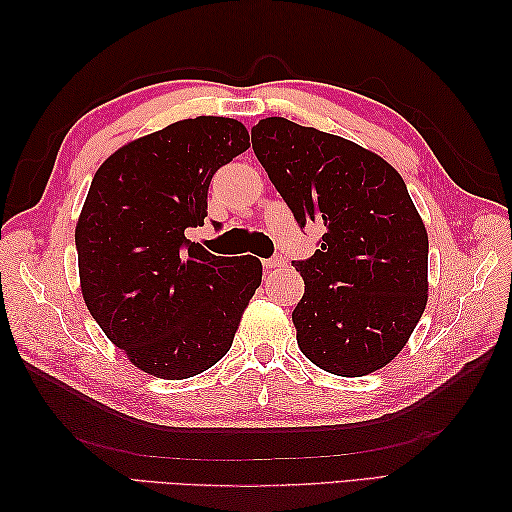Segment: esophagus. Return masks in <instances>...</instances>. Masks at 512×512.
<instances>
[{"instance_id": "esophagus-1", "label": "esophagus", "mask_w": 512, "mask_h": 512, "mask_svg": "<svg viewBox=\"0 0 512 512\" xmlns=\"http://www.w3.org/2000/svg\"><path fill=\"white\" fill-rule=\"evenodd\" d=\"M279 266H284V257L275 255V257H270V259H264V268H266V270H275V268H279Z\"/></svg>"}]
</instances>
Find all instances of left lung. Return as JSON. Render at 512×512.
I'll list each match as a JSON object with an SVG mask.
<instances>
[{
  "label": "left lung",
  "instance_id": "8db88e82",
  "mask_svg": "<svg viewBox=\"0 0 512 512\" xmlns=\"http://www.w3.org/2000/svg\"><path fill=\"white\" fill-rule=\"evenodd\" d=\"M253 149L299 226L321 248L292 262L306 292L292 312L299 350L336 376H367L400 354L427 306L429 237L387 160L281 116L259 121Z\"/></svg>",
  "mask_w": 512,
  "mask_h": 512
}]
</instances>
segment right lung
<instances>
[{
  "label": "right lung",
  "instance_id": "right-lung-1",
  "mask_svg": "<svg viewBox=\"0 0 512 512\" xmlns=\"http://www.w3.org/2000/svg\"><path fill=\"white\" fill-rule=\"evenodd\" d=\"M248 140L235 118H184L116 149L94 173L74 231L83 301L156 378L220 361L262 284L257 257H217L184 235L204 226L213 173Z\"/></svg>",
  "mask_w": 512,
  "mask_h": 512
}]
</instances>
